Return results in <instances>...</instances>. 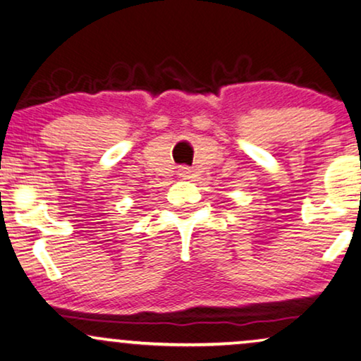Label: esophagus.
<instances>
[{"instance_id": "34e87169", "label": "esophagus", "mask_w": 361, "mask_h": 361, "mask_svg": "<svg viewBox=\"0 0 361 361\" xmlns=\"http://www.w3.org/2000/svg\"><path fill=\"white\" fill-rule=\"evenodd\" d=\"M179 176L184 177V179H188V177H190V169L189 167H180L179 169Z\"/></svg>"}]
</instances>
